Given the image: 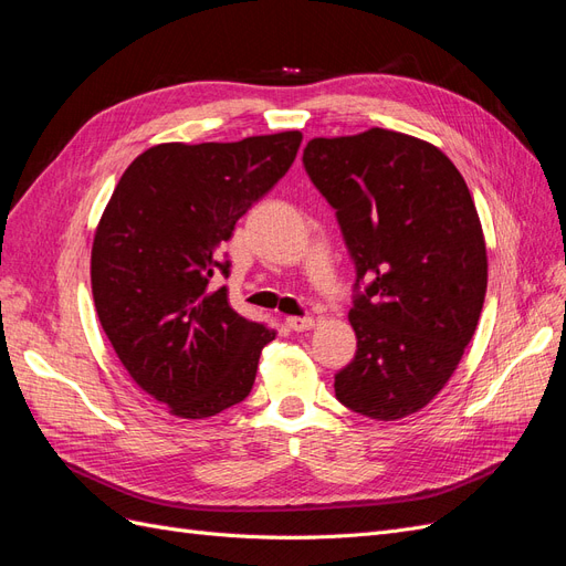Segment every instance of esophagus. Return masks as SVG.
<instances>
[{"label":"esophagus","instance_id":"1","mask_svg":"<svg viewBox=\"0 0 566 566\" xmlns=\"http://www.w3.org/2000/svg\"><path fill=\"white\" fill-rule=\"evenodd\" d=\"M285 325H287L290 331L302 333V331L314 328V318H312V316H287V318H285Z\"/></svg>","mask_w":566,"mask_h":566}]
</instances>
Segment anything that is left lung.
<instances>
[{
    "label": "left lung",
    "mask_w": 566,
    "mask_h": 566,
    "mask_svg": "<svg viewBox=\"0 0 566 566\" xmlns=\"http://www.w3.org/2000/svg\"><path fill=\"white\" fill-rule=\"evenodd\" d=\"M302 163L356 269V356L335 375V397L373 420L416 413L449 382L484 306L470 188L437 146L380 127L312 139Z\"/></svg>",
    "instance_id": "obj_1"
}]
</instances>
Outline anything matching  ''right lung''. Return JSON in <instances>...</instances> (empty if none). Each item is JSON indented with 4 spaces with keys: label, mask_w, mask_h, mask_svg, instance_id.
<instances>
[{
    "label": "right lung",
    "mask_w": 566,
    "mask_h": 566,
    "mask_svg": "<svg viewBox=\"0 0 566 566\" xmlns=\"http://www.w3.org/2000/svg\"><path fill=\"white\" fill-rule=\"evenodd\" d=\"M300 132L160 144L117 181L92 248L101 328L132 380L179 418L241 403L269 325L231 310L221 243L295 163Z\"/></svg>",
    "instance_id": "obj_1"
}]
</instances>
